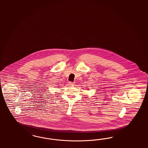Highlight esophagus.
<instances>
[{"mask_svg": "<svg viewBox=\"0 0 148 148\" xmlns=\"http://www.w3.org/2000/svg\"><path fill=\"white\" fill-rule=\"evenodd\" d=\"M68 84H69V85L71 86H74V85H75V84L74 82H71V81L68 82Z\"/></svg>", "mask_w": 148, "mask_h": 148, "instance_id": "1", "label": "esophagus"}]
</instances>
